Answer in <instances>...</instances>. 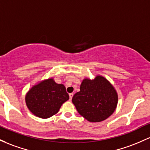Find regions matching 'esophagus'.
<instances>
[{"instance_id":"34e87169","label":"esophagus","mask_w":150,"mask_h":150,"mask_svg":"<svg viewBox=\"0 0 150 150\" xmlns=\"http://www.w3.org/2000/svg\"><path fill=\"white\" fill-rule=\"evenodd\" d=\"M69 96H70V100H71L72 97H73V93H70V94H69Z\"/></svg>"}]
</instances>
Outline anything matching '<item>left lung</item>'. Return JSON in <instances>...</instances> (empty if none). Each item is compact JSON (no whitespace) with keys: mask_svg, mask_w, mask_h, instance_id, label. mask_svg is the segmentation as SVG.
Here are the masks:
<instances>
[{"mask_svg":"<svg viewBox=\"0 0 150 150\" xmlns=\"http://www.w3.org/2000/svg\"><path fill=\"white\" fill-rule=\"evenodd\" d=\"M80 90L72 97V102L79 114L90 122L105 120L116 110L117 93L105 77L98 75L93 80L83 79Z\"/></svg>","mask_w":150,"mask_h":150,"instance_id":"obj_1","label":"left lung"}]
</instances>
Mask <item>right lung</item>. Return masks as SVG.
Segmentation results:
<instances>
[{"mask_svg":"<svg viewBox=\"0 0 150 150\" xmlns=\"http://www.w3.org/2000/svg\"><path fill=\"white\" fill-rule=\"evenodd\" d=\"M69 100L62 84H57L50 78L39 81L31 87L25 95V104L36 117L47 119L58 112L60 107Z\"/></svg>","mask_w":150,"mask_h":150,"instance_id":"obj_1","label":"right lung"}]
</instances>
